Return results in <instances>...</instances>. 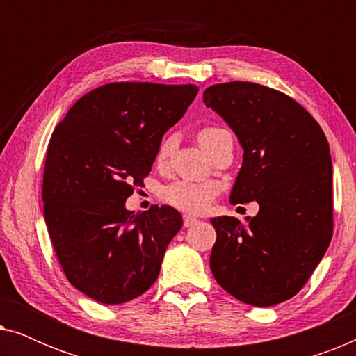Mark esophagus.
Returning a JSON list of instances; mask_svg holds the SVG:
<instances>
[{
  "mask_svg": "<svg viewBox=\"0 0 356 356\" xmlns=\"http://www.w3.org/2000/svg\"><path fill=\"white\" fill-rule=\"evenodd\" d=\"M196 223H197V218H194L191 216H184L183 217V225L184 227H193V225H196Z\"/></svg>",
  "mask_w": 356,
  "mask_h": 356,
  "instance_id": "obj_1",
  "label": "esophagus"
}]
</instances>
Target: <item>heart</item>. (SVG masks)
<instances>
[{
  "label": "heart",
  "mask_w": 356,
  "mask_h": 356,
  "mask_svg": "<svg viewBox=\"0 0 356 356\" xmlns=\"http://www.w3.org/2000/svg\"><path fill=\"white\" fill-rule=\"evenodd\" d=\"M227 129L218 128V126H204L199 129L197 139L199 143L207 152H211L213 144L217 143L218 136H222ZM173 150V139L165 138L160 143L157 154H155V163L159 167L167 165L170 155ZM213 194H216V188L212 184L206 183H191V181H175L167 184L160 193L163 202L172 206L178 211L188 212V213H199L206 211L209 204H211Z\"/></svg>",
  "instance_id": "obj_1"
}]
</instances>
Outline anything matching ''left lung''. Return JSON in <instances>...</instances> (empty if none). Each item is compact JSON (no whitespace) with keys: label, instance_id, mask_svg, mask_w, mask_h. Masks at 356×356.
Segmentation results:
<instances>
[{"label":"left lung","instance_id":"obj_1","mask_svg":"<svg viewBox=\"0 0 356 356\" xmlns=\"http://www.w3.org/2000/svg\"><path fill=\"white\" fill-rule=\"evenodd\" d=\"M202 99L245 150L232 204H259L246 223L212 218L217 240L211 270L243 303H282L303 289L332 238L329 143L298 102L270 87L223 82L207 87Z\"/></svg>","mask_w":356,"mask_h":356}]
</instances>
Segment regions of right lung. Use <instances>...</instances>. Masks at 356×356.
Returning a JSON list of instances; mask_svg holds the SVG:
<instances>
[{
    "label": "right lung",
    "instance_id": "obj_1",
    "mask_svg": "<svg viewBox=\"0 0 356 356\" xmlns=\"http://www.w3.org/2000/svg\"><path fill=\"white\" fill-rule=\"evenodd\" d=\"M196 95L193 84L110 82L81 97L53 131L42 184L48 235L70 284L99 303L149 290L183 225L177 209L134 213L124 201Z\"/></svg>",
    "mask_w": 356,
    "mask_h": 356
}]
</instances>
